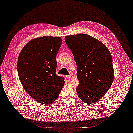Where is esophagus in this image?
<instances>
[{
	"label": "esophagus",
	"mask_w": 133,
	"mask_h": 133,
	"mask_svg": "<svg viewBox=\"0 0 133 133\" xmlns=\"http://www.w3.org/2000/svg\"><path fill=\"white\" fill-rule=\"evenodd\" d=\"M66 77L68 79H69V78H73V76L72 75V74H69V75H67Z\"/></svg>",
	"instance_id": "esophagus-1"
}]
</instances>
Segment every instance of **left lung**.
Returning <instances> with one entry per match:
<instances>
[{
  "label": "left lung",
  "instance_id": "obj_1",
  "mask_svg": "<svg viewBox=\"0 0 133 133\" xmlns=\"http://www.w3.org/2000/svg\"><path fill=\"white\" fill-rule=\"evenodd\" d=\"M65 41L77 64V95L87 104L95 103L104 96L114 79L111 52L102 42L88 34L68 35Z\"/></svg>",
  "mask_w": 133,
  "mask_h": 133
}]
</instances>
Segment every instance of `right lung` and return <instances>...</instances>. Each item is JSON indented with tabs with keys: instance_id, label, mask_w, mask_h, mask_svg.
Listing matches in <instances>:
<instances>
[{
	"instance_id": "obj_1",
	"label": "right lung",
	"mask_w": 133,
	"mask_h": 133,
	"mask_svg": "<svg viewBox=\"0 0 133 133\" xmlns=\"http://www.w3.org/2000/svg\"><path fill=\"white\" fill-rule=\"evenodd\" d=\"M61 43L59 37L37 38L29 41L19 55L17 71L21 85L42 104L55 102L64 85V78L55 73L56 56Z\"/></svg>"
}]
</instances>
